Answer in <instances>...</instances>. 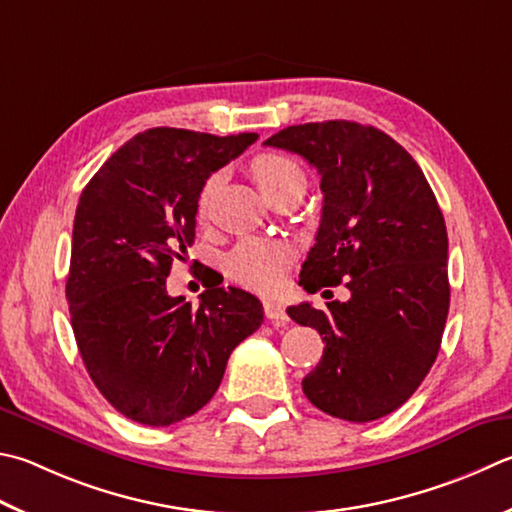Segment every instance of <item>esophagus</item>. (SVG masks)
Listing matches in <instances>:
<instances>
[{"label":"esophagus","mask_w":512,"mask_h":512,"mask_svg":"<svg viewBox=\"0 0 512 512\" xmlns=\"http://www.w3.org/2000/svg\"><path fill=\"white\" fill-rule=\"evenodd\" d=\"M264 313H266V318L275 324V327H280V324H284L288 320V315L284 311V304L282 302L264 300Z\"/></svg>","instance_id":"34e87169"}]
</instances>
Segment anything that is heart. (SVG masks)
Masks as SVG:
<instances>
[{
	"mask_svg": "<svg viewBox=\"0 0 512 512\" xmlns=\"http://www.w3.org/2000/svg\"><path fill=\"white\" fill-rule=\"evenodd\" d=\"M250 174H253L257 188L262 190L266 199L273 197L275 192L288 188V185H304L302 167L293 159H288V156L275 152L259 154L250 163ZM212 188H215V183L208 181V185L201 192V208L208 206ZM286 266V246L273 244V241L266 239L241 241L226 259V268L232 280L248 288H257V291H275L284 282Z\"/></svg>",
	"mask_w": 512,
	"mask_h": 512,
	"instance_id": "heart-1",
	"label": "heart"
}]
</instances>
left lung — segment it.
Segmentation results:
<instances>
[{"label":"left lung","mask_w":512,"mask_h":512,"mask_svg":"<svg viewBox=\"0 0 512 512\" xmlns=\"http://www.w3.org/2000/svg\"><path fill=\"white\" fill-rule=\"evenodd\" d=\"M264 145L320 174L322 219L300 284L351 293L327 311L286 309L324 340L304 394L351 423L392 414L434 365L450 309L448 230L430 183L392 136L351 120L286 127Z\"/></svg>","instance_id":"left-lung-1"}]
</instances>
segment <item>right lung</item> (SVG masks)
<instances>
[{
	"instance_id": "obj_1",
	"label": "right lung",
	"mask_w": 512,
	"mask_h": 512,
	"mask_svg": "<svg viewBox=\"0 0 512 512\" xmlns=\"http://www.w3.org/2000/svg\"><path fill=\"white\" fill-rule=\"evenodd\" d=\"M255 141L147 129L80 194L67 277L73 336L100 394L136 423L163 427L197 414L232 349L262 327V302L241 288L206 286L192 306L165 286L174 259L194 244L203 185Z\"/></svg>"
}]
</instances>
